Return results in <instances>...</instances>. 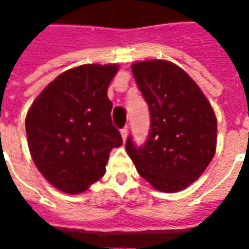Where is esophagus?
Instances as JSON below:
<instances>
[{
    "label": "esophagus",
    "mask_w": 249,
    "mask_h": 249,
    "mask_svg": "<svg viewBox=\"0 0 249 249\" xmlns=\"http://www.w3.org/2000/svg\"><path fill=\"white\" fill-rule=\"evenodd\" d=\"M121 136H123V140H124L125 142V141H126V137H128V128H126V126L121 129Z\"/></svg>",
    "instance_id": "34e87169"
}]
</instances>
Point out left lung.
Wrapping results in <instances>:
<instances>
[{
    "label": "left lung",
    "mask_w": 249,
    "mask_h": 249,
    "mask_svg": "<svg viewBox=\"0 0 249 249\" xmlns=\"http://www.w3.org/2000/svg\"><path fill=\"white\" fill-rule=\"evenodd\" d=\"M132 73L149 107L151 130L142 146L129 137L126 152L137 172L161 192L183 191L213 159L217 121L191 77L172 62H135Z\"/></svg>",
    "instance_id": "left-lung-1"
}]
</instances>
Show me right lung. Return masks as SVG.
<instances>
[{"label": "right lung", "mask_w": 249, "mask_h": 249, "mask_svg": "<svg viewBox=\"0 0 249 249\" xmlns=\"http://www.w3.org/2000/svg\"><path fill=\"white\" fill-rule=\"evenodd\" d=\"M117 71L114 64H87L64 71L26 114L32 159L41 175L62 192L87 191L104 176L112 148L123 145L107 96Z\"/></svg>", "instance_id": "obj_1"}]
</instances>
